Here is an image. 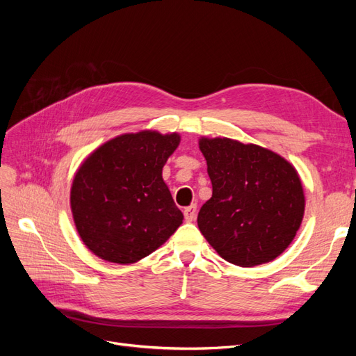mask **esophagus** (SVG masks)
<instances>
[{
	"label": "esophagus",
	"mask_w": 356,
	"mask_h": 356,
	"mask_svg": "<svg viewBox=\"0 0 356 356\" xmlns=\"http://www.w3.org/2000/svg\"><path fill=\"white\" fill-rule=\"evenodd\" d=\"M196 212H197V204L196 203H191L190 207H187L184 209V217L187 221H193L196 217Z\"/></svg>",
	"instance_id": "34e87169"
}]
</instances>
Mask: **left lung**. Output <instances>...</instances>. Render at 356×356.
I'll return each mask as SVG.
<instances>
[{
  "label": "left lung",
  "instance_id": "obj_1",
  "mask_svg": "<svg viewBox=\"0 0 356 356\" xmlns=\"http://www.w3.org/2000/svg\"><path fill=\"white\" fill-rule=\"evenodd\" d=\"M212 197L197 215L204 239L225 261L241 267L268 263L296 238L305 193L296 168L255 144L202 138Z\"/></svg>",
  "mask_w": 356,
  "mask_h": 356
}]
</instances>
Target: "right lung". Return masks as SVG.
<instances>
[{
    "mask_svg": "<svg viewBox=\"0 0 356 356\" xmlns=\"http://www.w3.org/2000/svg\"><path fill=\"white\" fill-rule=\"evenodd\" d=\"M178 134H124L86 159L74 177L71 211L81 241L110 263L132 264L156 251L184 215L161 178Z\"/></svg>",
    "mask_w": 356,
    "mask_h": 356,
    "instance_id": "right-lung-1",
    "label": "right lung"
}]
</instances>
